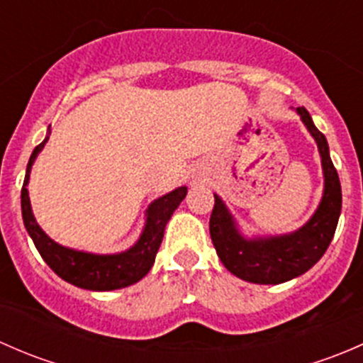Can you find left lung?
<instances>
[{
    "mask_svg": "<svg viewBox=\"0 0 363 363\" xmlns=\"http://www.w3.org/2000/svg\"><path fill=\"white\" fill-rule=\"evenodd\" d=\"M318 145L323 168V195L314 214L300 228L281 235H244L221 196L214 195L208 230L223 265L255 284H281L313 269L334 239L342 205L337 170L330 160L325 135L303 107L295 108Z\"/></svg>",
    "mask_w": 363,
    "mask_h": 363,
    "instance_id": "left-lung-1",
    "label": "left lung"
}]
</instances>
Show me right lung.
Returning a JSON list of instances; mask_svg holds the SVG:
<instances>
[{
    "mask_svg": "<svg viewBox=\"0 0 363 363\" xmlns=\"http://www.w3.org/2000/svg\"><path fill=\"white\" fill-rule=\"evenodd\" d=\"M49 135L33 151L28 168H26L23 191H21V207H23L24 226L28 230L29 237L33 239V242H35L36 250L42 255V258L45 259L47 265L61 279L77 288H84V290L89 291H112L138 283L151 270L156 258V252H158L161 240H163L164 226L170 221L175 208L186 199L188 188L186 186L175 188L170 193H167V195L160 196L155 202L149 203V207L145 208V223L140 237L126 251L112 252V255H98V252L79 251L67 246H61L60 242L50 239L40 228L38 223H36L28 191L31 167L35 163L36 156L45 147V142L49 140Z\"/></svg>",
    "mask_w": 363,
    "mask_h": 363,
    "instance_id": "1",
    "label": "right lung"
}]
</instances>
